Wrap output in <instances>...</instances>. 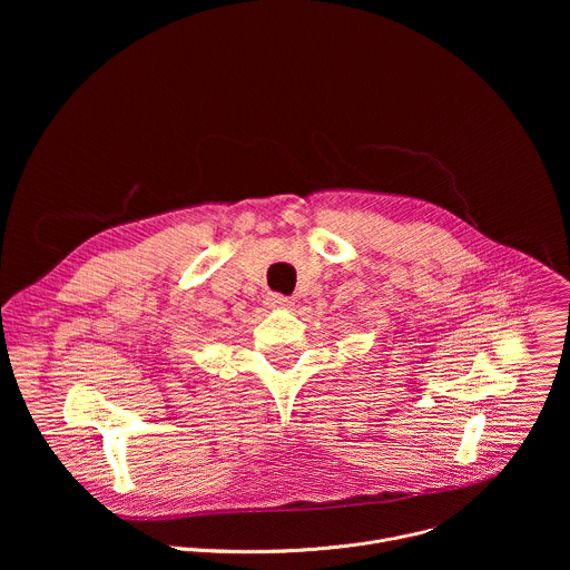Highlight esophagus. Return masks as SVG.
<instances>
[{"label": "esophagus", "mask_w": 570, "mask_h": 570, "mask_svg": "<svg viewBox=\"0 0 570 570\" xmlns=\"http://www.w3.org/2000/svg\"><path fill=\"white\" fill-rule=\"evenodd\" d=\"M266 299H268V304H271V306H279V308L291 304V299H288L286 295H279V293H268V297H266Z\"/></svg>", "instance_id": "esophagus-1"}]
</instances>
